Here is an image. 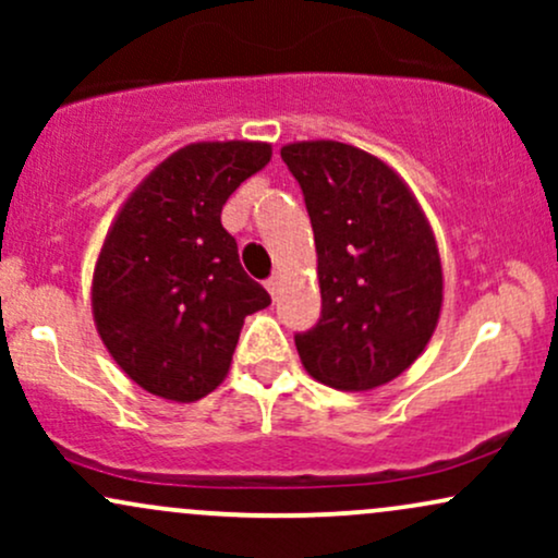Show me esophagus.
<instances>
[{
  "instance_id": "obj_1",
  "label": "esophagus",
  "mask_w": 558,
  "mask_h": 558,
  "mask_svg": "<svg viewBox=\"0 0 558 558\" xmlns=\"http://www.w3.org/2000/svg\"><path fill=\"white\" fill-rule=\"evenodd\" d=\"M265 288H267V291H270L272 299L278 296V288H280V278H278V275H272V278H267V280H265Z\"/></svg>"
}]
</instances>
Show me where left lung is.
<instances>
[{
	"mask_svg": "<svg viewBox=\"0 0 558 558\" xmlns=\"http://www.w3.org/2000/svg\"><path fill=\"white\" fill-rule=\"evenodd\" d=\"M317 243L323 312L296 332L301 364L338 390L399 377L438 325L444 272L425 215L388 165L338 141L280 149Z\"/></svg>",
	"mask_w": 558,
	"mask_h": 558,
	"instance_id": "left-lung-1",
	"label": "left lung"
}]
</instances>
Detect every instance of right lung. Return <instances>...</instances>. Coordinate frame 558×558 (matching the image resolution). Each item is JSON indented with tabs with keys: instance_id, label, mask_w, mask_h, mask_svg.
<instances>
[{
	"instance_id": "right-lung-1",
	"label": "right lung",
	"mask_w": 558,
	"mask_h": 558,
	"mask_svg": "<svg viewBox=\"0 0 558 558\" xmlns=\"http://www.w3.org/2000/svg\"><path fill=\"white\" fill-rule=\"evenodd\" d=\"M270 155L254 141L191 144L120 209L94 270V319L112 360L149 393L185 403L215 390L243 319L270 304L220 222L228 196Z\"/></svg>"
}]
</instances>
